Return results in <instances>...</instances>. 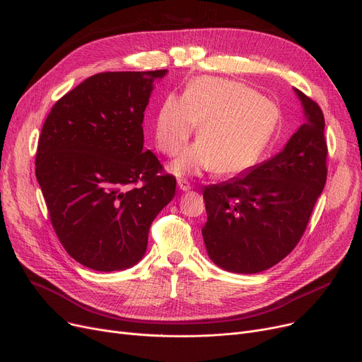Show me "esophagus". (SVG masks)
<instances>
[{"label":"esophagus","mask_w":362,"mask_h":362,"mask_svg":"<svg viewBox=\"0 0 362 362\" xmlns=\"http://www.w3.org/2000/svg\"><path fill=\"white\" fill-rule=\"evenodd\" d=\"M177 186H179V189L183 191V192L191 191V183L187 182V180H185V179H179L177 180Z\"/></svg>","instance_id":"obj_1"}]
</instances>
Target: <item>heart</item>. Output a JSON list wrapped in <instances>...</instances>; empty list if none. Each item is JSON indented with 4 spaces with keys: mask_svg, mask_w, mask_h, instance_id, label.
Listing matches in <instances>:
<instances>
[{
    "mask_svg": "<svg viewBox=\"0 0 362 362\" xmlns=\"http://www.w3.org/2000/svg\"><path fill=\"white\" fill-rule=\"evenodd\" d=\"M278 107L244 84L201 76L182 99L168 96L155 118V140L167 156L177 155L198 127L197 140L170 170L197 176L216 168L237 176L253 168L268 149L278 124Z\"/></svg>",
    "mask_w": 362,
    "mask_h": 362,
    "instance_id": "obj_1",
    "label": "heart"
}]
</instances>
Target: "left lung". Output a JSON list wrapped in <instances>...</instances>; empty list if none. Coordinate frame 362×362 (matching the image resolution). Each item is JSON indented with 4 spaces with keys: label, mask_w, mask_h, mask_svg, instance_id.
<instances>
[{
    "label": "left lung",
    "mask_w": 362,
    "mask_h": 362,
    "mask_svg": "<svg viewBox=\"0 0 362 362\" xmlns=\"http://www.w3.org/2000/svg\"><path fill=\"white\" fill-rule=\"evenodd\" d=\"M305 122L287 145L245 175L206 186L209 257L235 274H257L281 262L300 241L327 180L321 107L294 88Z\"/></svg>",
    "instance_id": "left-lung-1"
}]
</instances>
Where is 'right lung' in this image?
Segmentation results:
<instances>
[{
  "instance_id": "obj_1",
  "label": "right lung",
  "mask_w": 362,
  "mask_h": 362,
  "mask_svg": "<svg viewBox=\"0 0 362 362\" xmlns=\"http://www.w3.org/2000/svg\"><path fill=\"white\" fill-rule=\"evenodd\" d=\"M167 69L96 74L59 99L38 140L35 176L68 255L122 271L146 253L153 218L176 179L144 151L145 109Z\"/></svg>"
}]
</instances>
